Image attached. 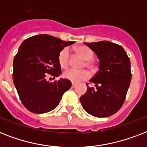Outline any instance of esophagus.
Listing matches in <instances>:
<instances>
[{
    "label": "esophagus",
    "instance_id": "esophagus-1",
    "mask_svg": "<svg viewBox=\"0 0 147 147\" xmlns=\"http://www.w3.org/2000/svg\"><path fill=\"white\" fill-rule=\"evenodd\" d=\"M76 86V83H74V82H72V84H71V87L72 88H75Z\"/></svg>",
    "mask_w": 147,
    "mask_h": 147
}]
</instances>
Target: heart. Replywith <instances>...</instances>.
Returning a JSON list of instances; mask_svg holds the SVG:
<instances>
[{"label":"heart","instance_id":"b5f03b06","mask_svg":"<svg viewBox=\"0 0 147 147\" xmlns=\"http://www.w3.org/2000/svg\"><path fill=\"white\" fill-rule=\"evenodd\" d=\"M76 53L78 55L85 60V66L88 69H92L94 68V63L92 62V59L94 57V53L88 47H78L76 49ZM59 64L62 68L65 69L69 66V49L68 48H65L60 52L59 55ZM64 78L71 81L72 82H78L80 81L87 79L89 77V73L87 71H76L74 69H69L66 70L63 73Z\"/></svg>","mask_w":147,"mask_h":147}]
</instances>
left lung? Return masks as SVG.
I'll use <instances>...</instances> for the list:
<instances>
[{"mask_svg":"<svg viewBox=\"0 0 147 147\" xmlns=\"http://www.w3.org/2000/svg\"><path fill=\"white\" fill-rule=\"evenodd\" d=\"M98 56V71L90 79L80 101L85 111L97 117H106L120 110L131 81L130 61L120 45L109 41L85 42Z\"/></svg>","mask_w":147,"mask_h":147,"instance_id":"1","label":"left lung"}]
</instances>
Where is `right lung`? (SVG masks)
<instances>
[{
  "label": "right lung",
  "mask_w": 147,
  "mask_h": 147,
  "mask_svg": "<svg viewBox=\"0 0 147 147\" xmlns=\"http://www.w3.org/2000/svg\"><path fill=\"white\" fill-rule=\"evenodd\" d=\"M74 42L47 34L33 36L22 42L13 59V81L28 111L35 114L53 111L59 105L62 94L71 88V82L66 78L50 82L47 76H60L59 55Z\"/></svg>",
  "instance_id": "obj_1"
}]
</instances>
